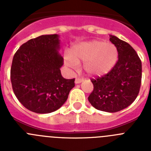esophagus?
I'll return each mask as SVG.
<instances>
[{
	"label": "esophagus",
	"instance_id": "obj_1",
	"mask_svg": "<svg viewBox=\"0 0 151 151\" xmlns=\"http://www.w3.org/2000/svg\"><path fill=\"white\" fill-rule=\"evenodd\" d=\"M82 82H83V79H82V78H76V80H75V83L76 84H79Z\"/></svg>",
	"mask_w": 151,
	"mask_h": 151
}]
</instances>
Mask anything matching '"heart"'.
<instances>
[{
    "label": "heart",
    "mask_w": 151,
    "mask_h": 151,
    "mask_svg": "<svg viewBox=\"0 0 151 151\" xmlns=\"http://www.w3.org/2000/svg\"><path fill=\"white\" fill-rule=\"evenodd\" d=\"M118 51L113 44L92 40L74 45L64 57L66 66L76 69L82 62V69L91 77L107 74L116 65Z\"/></svg>",
    "instance_id": "1"
}]
</instances>
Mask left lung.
<instances>
[{
    "mask_svg": "<svg viewBox=\"0 0 151 151\" xmlns=\"http://www.w3.org/2000/svg\"><path fill=\"white\" fill-rule=\"evenodd\" d=\"M110 41L118 51V61L110 73L91 79L94 90L88 101L97 110L115 113L134 102L141 82V61L135 50L127 42L114 35Z\"/></svg>",
    "mask_w": 151,
    "mask_h": 151,
    "instance_id": "obj_1",
    "label": "left lung"
}]
</instances>
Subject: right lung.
<instances>
[{
	"instance_id": "add662e5",
	"label": "right lung",
	"mask_w": 151,
	"mask_h": 151,
	"mask_svg": "<svg viewBox=\"0 0 151 151\" xmlns=\"http://www.w3.org/2000/svg\"><path fill=\"white\" fill-rule=\"evenodd\" d=\"M59 35H44L24 43L16 52L10 69L14 94L26 109L49 113L63 105L75 86V78L66 79L60 68Z\"/></svg>"
}]
</instances>
